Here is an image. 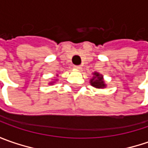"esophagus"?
Here are the masks:
<instances>
[{"mask_svg":"<svg viewBox=\"0 0 148 148\" xmlns=\"http://www.w3.org/2000/svg\"><path fill=\"white\" fill-rule=\"evenodd\" d=\"M74 67H75V68H76V69H77V70H79V71H81V70H82V66H74Z\"/></svg>","mask_w":148,"mask_h":148,"instance_id":"esophagus-1","label":"esophagus"}]
</instances>
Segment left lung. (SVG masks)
<instances>
[{
    "label": "left lung",
    "mask_w": 148,
    "mask_h": 148,
    "mask_svg": "<svg viewBox=\"0 0 148 148\" xmlns=\"http://www.w3.org/2000/svg\"><path fill=\"white\" fill-rule=\"evenodd\" d=\"M90 83L92 86L98 89L105 88L106 86L105 82H104V79H103V76L98 72L93 73V77L90 79Z\"/></svg>",
    "instance_id": "1"
}]
</instances>
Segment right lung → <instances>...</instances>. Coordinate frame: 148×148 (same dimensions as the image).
Returning <instances> with one entry per match:
<instances>
[{
  "instance_id": "1",
  "label": "right lung",
  "mask_w": 148,
  "mask_h": 148,
  "mask_svg": "<svg viewBox=\"0 0 148 148\" xmlns=\"http://www.w3.org/2000/svg\"><path fill=\"white\" fill-rule=\"evenodd\" d=\"M53 82H50L49 84H53Z\"/></svg>"
}]
</instances>
